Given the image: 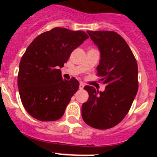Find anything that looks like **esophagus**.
I'll list each match as a JSON object with an SVG mask.
<instances>
[{
    "mask_svg": "<svg viewBox=\"0 0 157 157\" xmlns=\"http://www.w3.org/2000/svg\"><path fill=\"white\" fill-rule=\"evenodd\" d=\"M84 88V84L82 82L79 83V90H82Z\"/></svg>",
    "mask_w": 157,
    "mask_h": 157,
    "instance_id": "esophagus-1",
    "label": "esophagus"
}]
</instances>
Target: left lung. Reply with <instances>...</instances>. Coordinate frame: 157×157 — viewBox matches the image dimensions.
Returning <instances> with one entry per match:
<instances>
[{
    "label": "left lung",
    "mask_w": 157,
    "mask_h": 157,
    "mask_svg": "<svg viewBox=\"0 0 157 157\" xmlns=\"http://www.w3.org/2000/svg\"><path fill=\"white\" fill-rule=\"evenodd\" d=\"M87 34L100 51L97 67L105 91L86 86L89 99L82 106L86 124L105 130L120 123L128 113L138 90V64L123 37L114 31H90Z\"/></svg>",
    "instance_id": "left-lung-1"
}]
</instances>
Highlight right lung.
I'll use <instances>...</instances> for the list:
<instances>
[{"label":"right lung","instance_id":"add662e5","mask_svg":"<svg viewBox=\"0 0 157 157\" xmlns=\"http://www.w3.org/2000/svg\"><path fill=\"white\" fill-rule=\"evenodd\" d=\"M88 37L81 30L56 27L37 36L27 47L19 63L18 88L32 117L55 121L64 114L79 82L75 78L63 80L60 68Z\"/></svg>","mask_w":157,"mask_h":157}]
</instances>
